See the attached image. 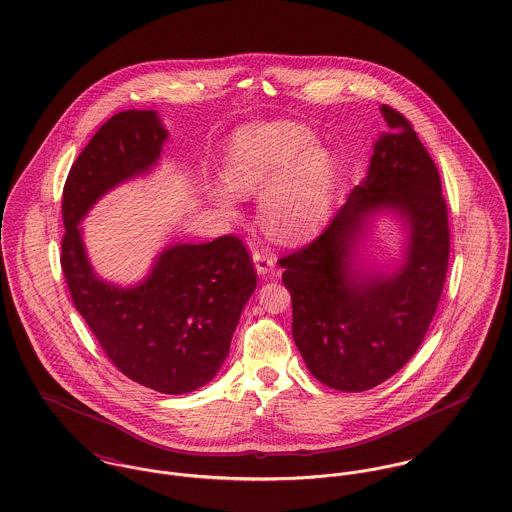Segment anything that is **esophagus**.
<instances>
[{
	"label": "esophagus",
	"mask_w": 512,
	"mask_h": 512,
	"mask_svg": "<svg viewBox=\"0 0 512 512\" xmlns=\"http://www.w3.org/2000/svg\"><path fill=\"white\" fill-rule=\"evenodd\" d=\"M275 255L269 251V249H255L253 251V263H255V269L259 275H267L273 271L275 267Z\"/></svg>",
	"instance_id": "esophagus-1"
}]
</instances>
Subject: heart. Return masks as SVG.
<instances>
[{
    "label": "heart",
    "mask_w": 512,
    "mask_h": 512,
    "mask_svg": "<svg viewBox=\"0 0 512 512\" xmlns=\"http://www.w3.org/2000/svg\"><path fill=\"white\" fill-rule=\"evenodd\" d=\"M312 147V135L292 125L241 133L229 151L228 186H218L214 198L231 212L235 193L251 196L265 190L261 218L273 237L294 241L312 233L322 222L334 178L330 153Z\"/></svg>",
    "instance_id": "1"
}]
</instances>
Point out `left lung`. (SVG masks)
<instances>
[{
    "label": "left lung",
    "instance_id": "8db88e82",
    "mask_svg": "<svg viewBox=\"0 0 512 512\" xmlns=\"http://www.w3.org/2000/svg\"><path fill=\"white\" fill-rule=\"evenodd\" d=\"M389 131L373 149L367 178L324 231L279 259L292 298V338L308 371L324 385L369 391L416 353L438 308L450 259L442 180L412 123L381 106ZM379 209L409 224L405 265L393 276L350 271L348 255Z\"/></svg>",
    "mask_w": 512,
    "mask_h": 512
}]
</instances>
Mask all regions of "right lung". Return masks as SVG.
Wrapping results in <instances>:
<instances>
[{
  "label": "right lung",
  "instance_id": "right-lung-1",
  "mask_svg": "<svg viewBox=\"0 0 512 512\" xmlns=\"http://www.w3.org/2000/svg\"><path fill=\"white\" fill-rule=\"evenodd\" d=\"M165 139L155 112L127 110L96 131L64 182L60 267L76 310L115 367L143 387L182 395L212 381L228 357L257 286L245 243L222 235L172 245L143 283L119 288L96 277L78 228L102 194L157 163Z\"/></svg>",
  "mask_w": 512,
  "mask_h": 512
}]
</instances>
